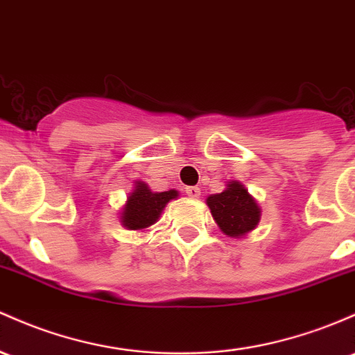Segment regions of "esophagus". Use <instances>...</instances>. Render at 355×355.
<instances>
[{
	"mask_svg": "<svg viewBox=\"0 0 355 355\" xmlns=\"http://www.w3.org/2000/svg\"><path fill=\"white\" fill-rule=\"evenodd\" d=\"M185 192H187V196L192 197V198L200 197V189H198V187H187Z\"/></svg>",
	"mask_w": 355,
	"mask_h": 355,
	"instance_id": "obj_1",
	"label": "esophagus"
}]
</instances>
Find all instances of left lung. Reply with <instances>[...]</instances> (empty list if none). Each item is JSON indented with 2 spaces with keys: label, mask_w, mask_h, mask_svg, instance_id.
I'll return each mask as SVG.
<instances>
[{
  "label": "left lung",
  "mask_w": 355,
  "mask_h": 355,
  "mask_svg": "<svg viewBox=\"0 0 355 355\" xmlns=\"http://www.w3.org/2000/svg\"><path fill=\"white\" fill-rule=\"evenodd\" d=\"M214 220L227 237L241 239L258 227L261 207L254 197L239 180L225 184L220 193H212L205 198Z\"/></svg>",
  "instance_id": "1"
}]
</instances>
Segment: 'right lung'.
I'll return each mask as SVG.
<instances>
[{"instance_id":"add662e5","label":"right lung","mask_w":355,"mask_h":355,"mask_svg":"<svg viewBox=\"0 0 355 355\" xmlns=\"http://www.w3.org/2000/svg\"><path fill=\"white\" fill-rule=\"evenodd\" d=\"M178 198L177 190L153 192L148 184L136 180L133 190L128 193L126 202L121 207L119 222L128 231H145L157 224L166 204Z\"/></svg>"}]
</instances>
